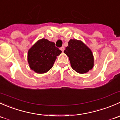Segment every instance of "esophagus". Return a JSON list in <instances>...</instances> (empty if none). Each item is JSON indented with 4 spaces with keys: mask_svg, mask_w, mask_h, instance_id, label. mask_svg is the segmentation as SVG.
<instances>
[{
    "mask_svg": "<svg viewBox=\"0 0 120 120\" xmlns=\"http://www.w3.org/2000/svg\"><path fill=\"white\" fill-rule=\"evenodd\" d=\"M60 50H61L62 52H63L64 50V46L61 47V48H60Z\"/></svg>",
    "mask_w": 120,
    "mask_h": 120,
    "instance_id": "esophagus-1",
    "label": "esophagus"
}]
</instances>
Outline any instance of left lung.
Returning <instances> with one entry per match:
<instances>
[{
	"label": "left lung",
	"instance_id": "1",
	"mask_svg": "<svg viewBox=\"0 0 120 120\" xmlns=\"http://www.w3.org/2000/svg\"><path fill=\"white\" fill-rule=\"evenodd\" d=\"M64 52L69 57L71 67L77 72L86 73L94 67L92 53L82 41L70 39Z\"/></svg>",
	"mask_w": 120,
	"mask_h": 120
}]
</instances>
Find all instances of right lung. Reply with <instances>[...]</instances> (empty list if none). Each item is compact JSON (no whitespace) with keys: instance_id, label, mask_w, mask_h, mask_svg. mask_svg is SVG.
Segmentation results:
<instances>
[{"instance_id":"1","label":"right lung","mask_w":120,"mask_h":120,"mask_svg":"<svg viewBox=\"0 0 120 120\" xmlns=\"http://www.w3.org/2000/svg\"><path fill=\"white\" fill-rule=\"evenodd\" d=\"M61 51L54 42L42 39L36 42L28 53V62L31 70L39 74L45 73L52 67Z\"/></svg>"}]
</instances>
